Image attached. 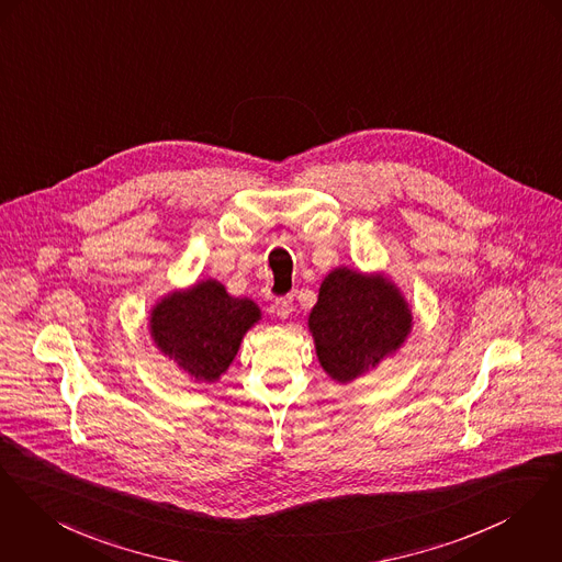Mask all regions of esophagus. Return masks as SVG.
Here are the masks:
<instances>
[{
    "mask_svg": "<svg viewBox=\"0 0 562 562\" xmlns=\"http://www.w3.org/2000/svg\"><path fill=\"white\" fill-rule=\"evenodd\" d=\"M271 310L280 316V318H289L291 314H293V297L291 295H286V297H278L273 305H271Z\"/></svg>",
    "mask_w": 562,
    "mask_h": 562,
    "instance_id": "esophagus-1",
    "label": "esophagus"
}]
</instances>
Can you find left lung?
Segmentation results:
<instances>
[{
    "mask_svg": "<svg viewBox=\"0 0 562 562\" xmlns=\"http://www.w3.org/2000/svg\"><path fill=\"white\" fill-rule=\"evenodd\" d=\"M307 329L321 368L346 385L404 346L413 331V310L385 273L342 265L325 276Z\"/></svg>",
    "mask_w": 562,
    "mask_h": 562,
    "instance_id": "obj_1",
    "label": "left lung"
}]
</instances>
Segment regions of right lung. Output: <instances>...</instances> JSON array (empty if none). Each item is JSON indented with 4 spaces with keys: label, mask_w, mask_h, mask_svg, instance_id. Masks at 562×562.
Returning a JSON list of instances; mask_svg holds the SVG:
<instances>
[{
    "label": "right lung",
    "mask_w": 562,
    "mask_h": 562,
    "mask_svg": "<svg viewBox=\"0 0 562 562\" xmlns=\"http://www.w3.org/2000/svg\"><path fill=\"white\" fill-rule=\"evenodd\" d=\"M260 316L252 300L233 297L216 278H207L154 303L149 336L190 381L212 385L228 370Z\"/></svg>",
    "instance_id": "obj_1"
}]
</instances>
